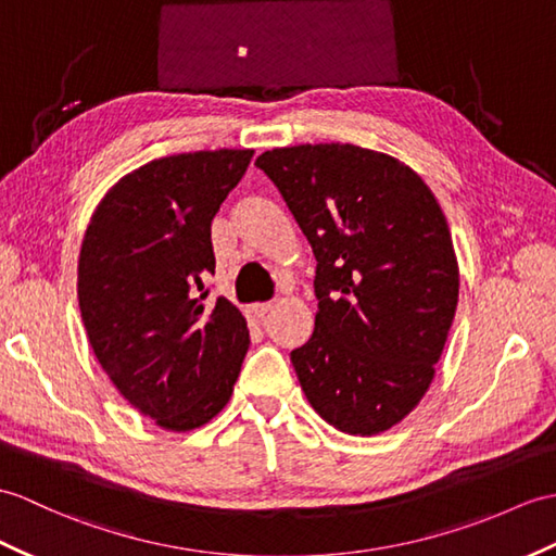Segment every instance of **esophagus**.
I'll return each instance as SVG.
<instances>
[{"label": "esophagus", "instance_id": "1", "mask_svg": "<svg viewBox=\"0 0 556 556\" xmlns=\"http://www.w3.org/2000/svg\"><path fill=\"white\" fill-rule=\"evenodd\" d=\"M269 309H273V303H253L251 307H249V313L255 317V319H263Z\"/></svg>", "mask_w": 556, "mask_h": 556}]
</instances>
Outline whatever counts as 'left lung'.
I'll use <instances>...</instances> for the list:
<instances>
[{
    "label": "left lung",
    "instance_id": "1",
    "mask_svg": "<svg viewBox=\"0 0 556 556\" xmlns=\"http://www.w3.org/2000/svg\"><path fill=\"white\" fill-rule=\"evenodd\" d=\"M255 165L317 261L315 331L291 353L307 403L343 433L393 429L429 391L457 309L441 205L409 165L355 144L273 149Z\"/></svg>",
    "mask_w": 556,
    "mask_h": 556
}]
</instances>
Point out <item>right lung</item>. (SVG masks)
<instances>
[{
	"mask_svg": "<svg viewBox=\"0 0 556 556\" xmlns=\"http://www.w3.org/2000/svg\"><path fill=\"white\" fill-rule=\"evenodd\" d=\"M253 149L156 159L115 182L89 219L77 301L115 389L167 431H193L229 403L249 351L237 305H205L211 223Z\"/></svg>",
	"mask_w": 556,
	"mask_h": 556,
	"instance_id": "1",
	"label": "right lung"
}]
</instances>
